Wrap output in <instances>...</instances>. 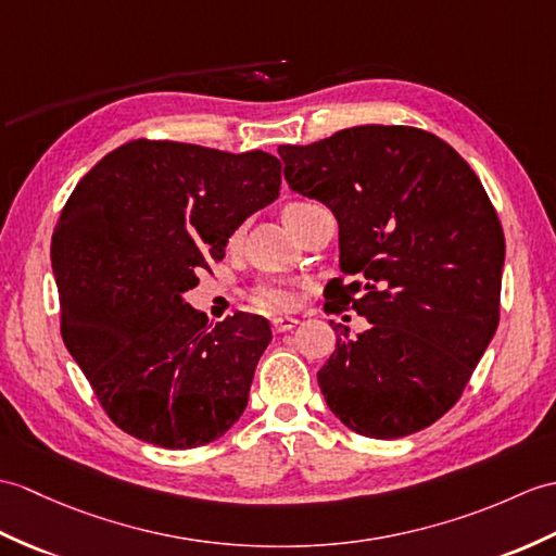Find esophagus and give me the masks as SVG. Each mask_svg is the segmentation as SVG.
<instances>
[{"label":"esophagus","instance_id":"1","mask_svg":"<svg viewBox=\"0 0 556 556\" xmlns=\"http://www.w3.org/2000/svg\"><path fill=\"white\" fill-rule=\"evenodd\" d=\"M295 325H299V319H295V317H275L273 319V331L275 333H283V331L293 329Z\"/></svg>","mask_w":556,"mask_h":556}]
</instances>
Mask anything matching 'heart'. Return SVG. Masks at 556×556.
I'll return each mask as SVG.
<instances>
[{"mask_svg":"<svg viewBox=\"0 0 556 556\" xmlns=\"http://www.w3.org/2000/svg\"><path fill=\"white\" fill-rule=\"evenodd\" d=\"M291 205H301V203H291ZM257 303L267 309H287L293 305V291L283 283H263L257 289Z\"/></svg>","mask_w":556,"mask_h":556,"instance_id":"obj_1","label":"heart"}]
</instances>
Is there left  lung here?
I'll return each instance as SVG.
<instances>
[{
	"instance_id": "8db88e82",
	"label": "left lung",
	"mask_w": 556,
	"mask_h": 556,
	"mask_svg": "<svg viewBox=\"0 0 556 556\" xmlns=\"http://www.w3.org/2000/svg\"><path fill=\"white\" fill-rule=\"evenodd\" d=\"M291 189L339 219L343 277L333 305L369 319L337 333L317 383L367 438H403L441 419L467 389L500 325L505 231L481 179L419 127L359 125L279 147Z\"/></svg>"
}]
</instances>
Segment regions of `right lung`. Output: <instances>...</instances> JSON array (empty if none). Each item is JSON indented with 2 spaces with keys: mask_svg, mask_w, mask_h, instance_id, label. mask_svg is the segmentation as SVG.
Here are the masks:
<instances>
[{
  "mask_svg": "<svg viewBox=\"0 0 556 556\" xmlns=\"http://www.w3.org/2000/svg\"><path fill=\"white\" fill-rule=\"evenodd\" d=\"M279 187L265 151L132 139L73 189L51 237L61 337L125 433L189 450L243 415L269 321L239 313L211 329L182 295Z\"/></svg>",
  "mask_w": 556,
  "mask_h": 556,
  "instance_id": "right-lung-1",
  "label": "right lung"
}]
</instances>
